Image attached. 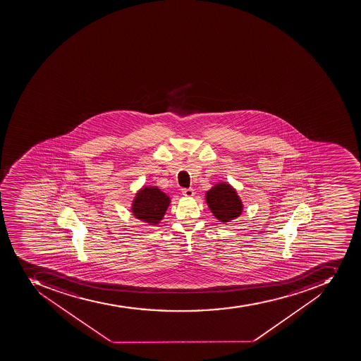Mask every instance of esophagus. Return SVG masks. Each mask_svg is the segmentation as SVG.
<instances>
[{"label": "esophagus", "mask_w": 361, "mask_h": 361, "mask_svg": "<svg viewBox=\"0 0 361 361\" xmlns=\"http://www.w3.org/2000/svg\"><path fill=\"white\" fill-rule=\"evenodd\" d=\"M182 193L186 197H192L194 195V190L192 188H182Z\"/></svg>", "instance_id": "34e87169"}]
</instances>
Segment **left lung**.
I'll return each instance as SVG.
<instances>
[{
  "label": "left lung",
  "mask_w": 361,
  "mask_h": 361,
  "mask_svg": "<svg viewBox=\"0 0 361 361\" xmlns=\"http://www.w3.org/2000/svg\"><path fill=\"white\" fill-rule=\"evenodd\" d=\"M205 200L213 216L219 221L228 224L243 212V202L235 188L227 183H218L205 193Z\"/></svg>",
  "instance_id": "obj_1"
}]
</instances>
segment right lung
<instances>
[{"label":"right lung","mask_w":361,"mask_h":361,"mask_svg":"<svg viewBox=\"0 0 361 361\" xmlns=\"http://www.w3.org/2000/svg\"><path fill=\"white\" fill-rule=\"evenodd\" d=\"M171 203L167 194L156 186H145L137 192L132 203V213L135 218L150 226L161 221Z\"/></svg>","instance_id":"right-lung-1"}]
</instances>
